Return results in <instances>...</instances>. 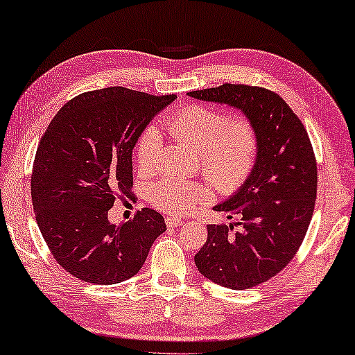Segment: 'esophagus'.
<instances>
[{
    "label": "esophagus",
    "mask_w": 355,
    "mask_h": 355,
    "mask_svg": "<svg viewBox=\"0 0 355 355\" xmlns=\"http://www.w3.org/2000/svg\"><path fill=\"white\" fill-rule=\"evenodd\" d=\"M165 223H166V226H168V227L173 229V227L181 226L184 221H182V220H178V218H173V216H166V218H165Z\"/></svg>",
    "instance_id": "obj_1"
}]
</instances>
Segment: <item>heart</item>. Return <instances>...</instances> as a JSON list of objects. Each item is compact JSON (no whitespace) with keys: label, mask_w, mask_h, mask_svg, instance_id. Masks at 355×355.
<instances>
[{"label":"heart","mask_w":355,"mask_h":355,"mask_svg":"<svg viewBox=\"0 0 355 355\" xmlns=\"http://www.w3.org/2000/svg\"><path fill=\"white\" fill-rule=\"evenodd\" d=\"M166 129L174 140L200 153L202 171L215 189L225 195L243 187L256 166L260 137L250 118L231 116L212 105L190 104L173 115ZM162 139L157 128L143 130L135 148L139 170L151 173L159 165ZM212 191L200 181L166 176L154 184L149 201L155 209L171 215H184L198 204H206Z\"/></svg>","instance_id":"obj_1"}]
</instances>
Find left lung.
<instances>
[{
	"mask_svg": "<svg viewBox=\"0 0 355 355\" xmlns=\"http://www.w3.org/2000/svg\"><path fill=\"white\" fill-rule=\"evenodd\" d=\"M202 101L234 105L256 124L260 149L243 187L214 210L234 225H209L195 256L204 277L232 290L266 282L296 256L312 220L318 173L309 134L290 105L263 87L223 84L189 92Z\"/></svg>",
	"mask_w": 355,
	"mask_h": 355,
	"instance_id": "left-lung-1",
	"label": "left lung"
}]
</instances>
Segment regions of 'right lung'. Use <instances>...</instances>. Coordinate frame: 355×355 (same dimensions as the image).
I'll return each mask as SVG.
<instances>
[{
	"instance_id": "right-lung-1",
	"label": "right lung",
	"mask_w": 355,
	"mask_h": 355,
	"mask_svg": "<svg viewBox=\"0 0 355 355\" xmlns=\"http://www.w3.org/2000/svg\"><path fill=\"white\" fill-rule=\"evenodd\" d=\"M176 95L107 87L70 99L37 148L31 196L43 240L62 268L84 282L112 285L135 276L166 231L145 207L120 226L115 200L132 196V149L153 116Z\"/></svg>"
}]
</instances>
